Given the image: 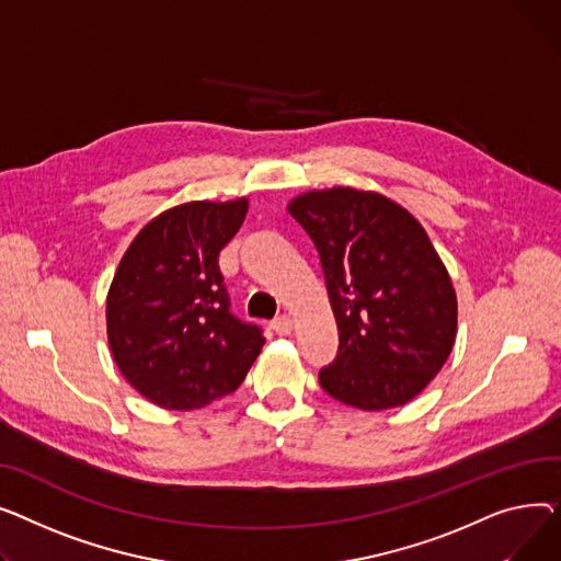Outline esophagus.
Listing matches in <instances>:
<instances>
[{"label":"esophagus","mask_w":561,"mask_h":561,"mask_svg":"<svg viewBox=\"0 0 561 561\" xmlns=\"http://www.w3.org/2000/svg\"><path fill=\"white\" fill-rule=\"evenodd\" d=\"M272 331L276 335H289L291 333V319L287 314H280L272 321Z\"/></svg>","instance_id":"esophagus-1"}]
</instances>
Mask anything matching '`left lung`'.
Here are the masks:
<instances>
[{"instance_id": "left-lung-1", "label": "left lung", "mask_w": 561, "mask_h": 561, "mask_svg": "<svg viewBox=\"0 0 561 561\" xmlns=\"http://www.w3.org/2000/svg\"><path fill=\"white\" fill-rule=\"evenodd\" d=\"M289 215L319 253L337 321L323 391L369 412L405 405L439 374L457 331L455 289L423 226L353 187L296 196Z\"/></svg>"}]
</instances>
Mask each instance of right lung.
Here are the masks:
<instances>
[{"label": "right lung", "instance_id": "right-lung-1", "mask_svg": "<svg viewBox=\"0 0 561 561\" xmlns=\"http://www.w3.org/2000/svg\"><path fill=\"white\" fill-rule=\"evenodd\" d=\"M247 199L190 202L151 219L126 249L108 301V344L124 378L164 410H196L236 391L265 337L230 312L219 251Z\"/></svg>", "mask_w": 561, "mask_h": 561}]
</instances>
